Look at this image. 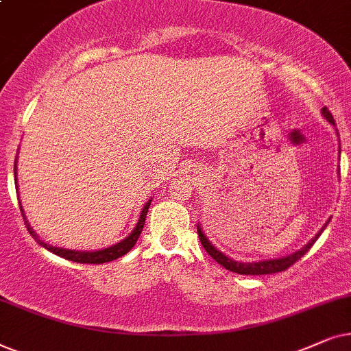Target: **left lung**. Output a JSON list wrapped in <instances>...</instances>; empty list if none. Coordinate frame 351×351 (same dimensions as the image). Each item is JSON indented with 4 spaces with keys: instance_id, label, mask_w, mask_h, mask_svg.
I'll list each match as a JSON object with an SVG mask.
<instances>
[{
    "instance_id": "1",
    "label": "left lung",
    "mask_w": 351,
    "mask_h": 351,
    "mask_svg": "<svg viewBox=\"0 0 351 351\" xmlns=\"http://www.w3.org/2000/svg\"><path fill=\"white\" fill-rule=\"evenodd\" d=\"M322 117H324L326 120L329 121L330 125H335L334 121V117L330 114L328 107H322ZM330 219H328V223ZM328 223L324 224V226L321 228L319 232L313 237V239L308 242L305 247H302L300 250H297L295 254H291L287 256H282V258H273V260H263V261H252V263H241V261H236L230 258V256H226L224 254H221L217 247H215L212 242L207 239V236L204 234L202 230H200V226H197V234H199V239H200V244L204 245V249L207 250V254L212 256L215 261H218L219 265L224 266L226 269L232 271V273H237V274H273V273H279V271H286L289 266H292L295 261H298L302 258L303 255L306 254L308 250L311 249V245L315 244L317 237L321 236V232L326 230V226H328Z\"/></svg>"
}]
</instances>
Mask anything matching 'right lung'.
Returning <instances> with one entry per match:
<instances>
[{
  "instance_id": "right-lung-1",
  "label": "right lung",
  "mask_w": 351,
  "mask_h": 351,
  "mask_svg": "<svg viewBox=\"0 0 351 351\" xmlns=\"http://www.w3.org/2000/svg\"><path fill=\"white\" fill-rule=\"evenodd\" d=\"M17 162V158H16ZM14 178L17 181V175H16V163H14ZM21 205V204H19ZM151 207V200L144 205L141 215H139V219H138V224L136 228L132 231V234L128 237H125L123 241H120L119 244L112 245V247H107V249H102V250H95V252H82V250H70V249H60V247H53L49 244H45L43 241L38 239V236L35 234L34 230L30 228V224L25 221L27 228H29L30 234L35 237L36 242H38L40 245H43L45 249H48L49 252H53V254L62 256L65 260H70V261H77V263H107V261H112V260H117L120 258V256H123L125 254H128L130 250L133 249L134 244H136L139 234H141L143 231V226H144V221H146V215H147V210ZM21 212H22V217H23V208L21 207Z\"/></svg>"
}]
</instances>
